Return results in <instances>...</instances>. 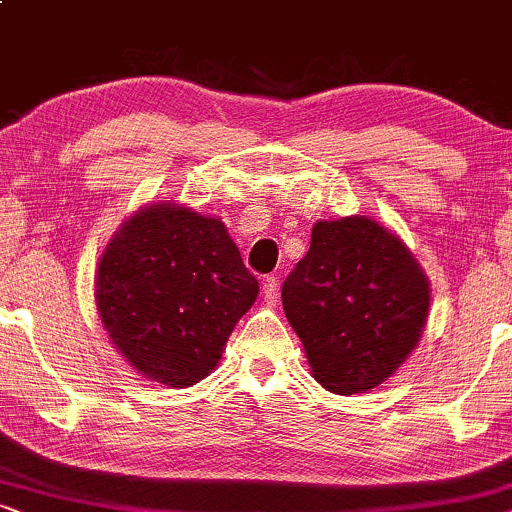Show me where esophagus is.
<instances>
[{"label":"esophagus","mask_w":512,"mask_h":512,"mask_svg":"<svg viewBox=\"0 0 512 512\" xmlns=\"http://www.w3.org/2000/svg\"><path fill=\"white\" fill-rule=\"evenodd\" d=\"M262 297H264V301H266V306H276V301H278V280L273 278V276L264 278V283H262Z\"/></svg>","instance_id":"esophagus-1"}]
</instances>
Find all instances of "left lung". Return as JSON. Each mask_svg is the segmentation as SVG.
Here are the masks:
<instances>
[{
	"label": "left lung",
	"instance_id": "8db88e82",
	"mask_svg": "<svg viewBox=\"0 0 512 512\" xmlns=\"http://www.w3.org/2000/svg\"><path fill=\"white\" fill-rule=\"evenodd\" d=\"M283 311L320 385L369 392L422 338L429 283L399 236L376 220H320L283 283Z\"/></svg>",
	"mask_w": 512,
	"mask_h": 512
}]
</instances>
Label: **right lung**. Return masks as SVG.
<instances>
[{"label": "right lung", "mask_w": 512, "mask_h": 512, "mask_svg": "<svg viewBox=\"0 0 512 512\" xmlns=\"http://www.w3.org/2000/svg\"><path fill=\"white\" fill-rule=\"evenodd\" d=\"M259 292L225 222L178 204L136 211L95 280L99 318L136 371L169 387L206 378Z\"/></svg>", "instance_id": "add662e5"}]
</instances>
